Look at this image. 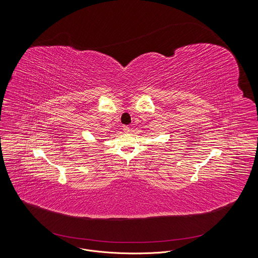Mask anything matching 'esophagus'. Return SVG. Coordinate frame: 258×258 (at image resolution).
Returning <instances> with one entry per match:
<instances>
[{
    "label": "esophagus",
    "mask_w": 258,
    "mask_h": 258,
    "mask_svg": "<svg viewBox=\"0 0 258 258\" xmlns=\"http://www.w3.org/2000/svg\"><path fill=\"white\" fill-rule=\"evenodd\" d=\"M123 130L124 133H128V132H130V126H127V125H123Z\"/></svg>",
    "instance_id": "34e87169"
}]
</instances>
